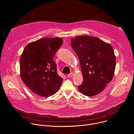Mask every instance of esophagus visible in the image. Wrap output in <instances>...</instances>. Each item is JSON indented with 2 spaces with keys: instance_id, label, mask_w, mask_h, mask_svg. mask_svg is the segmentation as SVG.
<instances>
[{
  "instance_id": "esophagus-1",
  "label": "esophagus",
  "mask_w": 134,
  "mask_h": 134,
  "mask_svg": "<svg viewBox=\"0 0 134 134\" xmlns=\"http://www.w3.org/2000/svg\"><path fill=\"white\" fill-rule=\"evenodd\" d=\"M72 75H73V73L72 72H70V74H68L67 76H68V77H72Z\"/></svg>"
}]
</instances>
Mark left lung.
I'll return each instance as SVG.
<instances>
[{"label":"left lung","mask_w":134,"mask_h":134,"mask_svg":"<svg viewBox=\"0 0 134 134\" xmlns=\"http://www.w3.org/2000/svg\"><path fill=\"white\" fill-rule=\"evenodd\" d=\"M71 44L80 62L83 82L78 88L86 96L102 92L111 81L116 67V57L112 46L99 38L78 36Z\"/></svg>","instance_id":"1"}]
</instances>
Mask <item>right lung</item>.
Returning a JSON list of instances; mask_svg holds the SVG:
<instances>
[{
  "instance_id": "obj_1",
  "label": "right lung",
  "mask_w": 134,
  "mask_h": 134,
  "mask_svg": "<svg viewBox=\"0 0 134 134\" xmlns=\"http://www.w3.org/2000/svg\"><path fill=\"white\" fill-rule=\"evenodd\" d=\"M63 43L58 37L44 38L28 44L20 59L21 77L34 93L50 97L59 89L63 79L53 58Z\"/></svg>"
}]
</instances>
